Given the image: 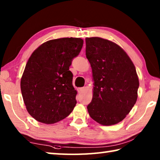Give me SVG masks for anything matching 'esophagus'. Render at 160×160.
I'll use <instances>...</instances> for the list:
<instances>
[{
  "instance_id": "1",
  "label": "esophagus",
  "mask_w": 160,
  "mask_h": 160,
  "mask_svg": "<svg viewBox=\"0 0 160 160\" xmlns=\"http://www.w3.org/2000/svg\"><path fill=\"white\" fill-rule=\"evenodd\" d=\"M85 90V87H83V88H80L78 89V92H82Z\"/></svg>"
}]
</instances>
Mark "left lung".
<instances>
[{
	"mask_svg": "<svg viewBox=\"0 0 160 160\" xmlns=\"http://www.w3.org/2000/svg\"><path fill=\"white\" fill-rule=\"evenodd\" d=\"M85 42L94 81L89 114L102 125H114L125 118L137 101L139 80L135 67L115 43L99 37L86 38Z\"/></svg>",
	"mask_w": 160,
	"mask_h": 160,
	"instance_id": "1",
	"label": "left lung"
}]
</instances>
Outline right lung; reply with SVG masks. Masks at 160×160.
Returning a JSON list of instances; mask_svg holds the SVG:
<instances>
[{
    "mask_svg": "<svg viewBox=\"0 0 160 160\" xmlns=\"http://www.w3.org/2000/svg\"><path fill=\"white\" fill-rule=\"evenodd\" d=\"M82 45L80 38L49 40L29 57L20 88L27 110L39 122L56 123L73 110L77 91L69 67Z\"/></svg>",
    "mask_w": 160,
    "mask_h": 160,
    "instance_id": "obj_1",
    "label": "right lung"
}]
</instances>
